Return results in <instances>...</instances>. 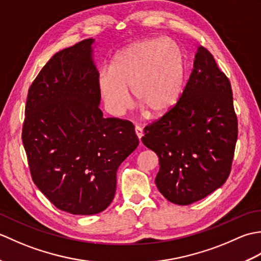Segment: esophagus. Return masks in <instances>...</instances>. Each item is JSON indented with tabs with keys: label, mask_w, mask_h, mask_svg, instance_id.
Instances as JSON below:
<instances>
[{
	"label": "esophagus",
	"mask_w": 261,
	"mask_h": 261,
	"mask_svg": "<svg viewBox=\"0 0 261 261\" xmlns=\"http://www.w3.org/2000/svg\"><path fill=\"white\" fill-rule=\"evenodd\" d=\"M135 130H136V135H137V137H138V139H139V140L141 141V138H142V136H143L142 129H141V127H140L139 125H137Z\"/></svg>",
	"instance_id": "34e87169"
}]
</instances>
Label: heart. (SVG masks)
<instances>
[{"mask_svg": "<svg viewBox=\"0 0 261 261\" xmlns=\"http://www.w3.org/2000/svg\"><path fill=\"white\" fill-rule=\"evenodd\" d=\"M185 58L173 40L146 39L123 48L115 55L110 68L97 76V90L105 109L119 116L132 103V88L138 104L152 118L168 114L185 86Z\"/></svg>", "mask_w": 261, "mask_h": 261, "instance_id": "b5f03b06", "label": "heart"}]
</instances>
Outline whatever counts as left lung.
<instances>
[{"mask_svg":"<svg viewBox=\"0 0 261 261\" xmlns=\"http://www.w3.org/2000/svg\"><path fill=\"white\" fill-rule=\"evenodd\" d=\"M237 138L230 82L199 46L178 104L142 137L159 158V192L171 203L190 205L218 190L229 177Z\"/></svg>","mask_w":261,"mask_h":261,"instance_id":"left-lung-1","label":"left lung"}]
</instances>
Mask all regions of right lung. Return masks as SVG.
I'll return each instance as SVG.
<instances>
[{"label":"right lung","mask_w":261,"mask_h":261,"mask_svg":"<svg viewBox=\"0 0 261 261\" xmlns=\"http://www.w3.org/2000/svg\"><path fill=\"white\" fill-rule=\"evenodd\" d=\"M94 39L56 53L28 93L22 141L33 182L57 208L102 212L113 201L116 170L139 139L131 122L103 116Z\"/></svg>","instance_id":"right-lung-1"}]
</instances>
